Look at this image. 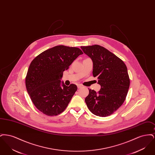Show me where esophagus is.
<instances>
[{"mask_svg":"<svg viewBox=\"0 0 155 155\" xmlns=\"http://www.w3.org/2000/svg\"><path fill=\"white\" fill-rule=\"evenodd\" d=\"M77 87H78V88H81V87H82V85H80V84H78L77 85Z\"/></svg>","mask_w":155,"mask_h":155,"instance_id":"1","label":"esophagus"}]
</instances>
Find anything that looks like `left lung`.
<instances>
[{"instance_id":"8db88e82","label":"left lung","mask_w":155,"mask_h":155,"mask_svg":"<svg viewBox=\"0 0 155 155\" xmlns=\"http://www.w3.org/2000/svg\"><path fill=\"white\" fill-rule=\"evenodd\" d=\"M93 61V75L101 88L98 92L91 89L85 101L94 114L106 117L113 114L125 101L130 87V78L125 63L102 46H81Z\"/></svg>"}]
</instances>
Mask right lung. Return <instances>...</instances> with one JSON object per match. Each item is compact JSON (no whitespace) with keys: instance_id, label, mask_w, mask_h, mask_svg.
<instances>
[{"instance_id":"1","label":"right lung","mask_w":155,"mask_h":155,"mask_svg":"<svg viewBox=\"0 0 155 155\" xmlns=\"http://www.w3.org/2000/svg\"><path fill=\"white\" fill-rule=\"evenodd\" d=\"M83 54L75 47L58 45L41 53L30 64L25 85L37 109L48 116H56L66 109L77 90L61 81L63 71Z\"/></svg>"}]
</instances>
